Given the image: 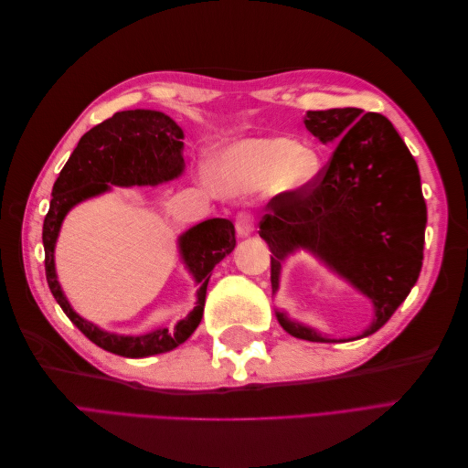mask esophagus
I'll return each instance as SVG.
<instances>
[{
  "instance_id": "34e87169",
  "label": "esophagus",
  "mask_w": 468,
  "mask_h": 468,
  "mask_svg": "<svg viewBox=\"0 0 468 468\" xmlns=\"http://www.w3.org/2000/svg\"><path fill=\"white\" fill-rule=\"evenodd\" d=\"M256 230V224H253V218L248 215V212H239L236 217V232L239 238H248Z\"/></svg>"
}]
</instances>
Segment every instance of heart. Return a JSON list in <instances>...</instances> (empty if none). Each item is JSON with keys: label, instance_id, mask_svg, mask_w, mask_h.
I'll return each mask as SVG.
<instances>
[{"label": "heart", "instance_id": "obj_1", "mask_svg": "<svg viewBox=\"0 0 468 468\" xmlns=\"http://www.w3.org/2000/svg\"><path fill=\"white\" fill-rule=\"evenodd\" d=\"M320 160L313 148L299 146L287 136L246 138L222 154L215 167V186L226 193L271 186L294 193L318 176Z\"/></svg>", "mask_w": 468, "mask_h": 468}]
</instances>
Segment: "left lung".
I'll list each match as a JSON object with an SVG mask.
<instances>
[{"label": "left lung", "instance_id": "8db88e82", "mask_svg": "<svg viewBox=\"0 0 468 468\" xmlns=\"http://www.w3.org/2000/svg\"><path fill=\"white\" fill-rule=\"evenodd\" d=\"M304 126L335 144L314 181L267 203L260 236L271 250V289L289 256L306 251L373 304L361 334L332 337L275 308L282 330L306 342H353L388 322L421 271L428 208L418 164L392 122L356 107L306 111Z\"/></svg>", "mask_w": 468, "mask_h": 468}]
</instances>
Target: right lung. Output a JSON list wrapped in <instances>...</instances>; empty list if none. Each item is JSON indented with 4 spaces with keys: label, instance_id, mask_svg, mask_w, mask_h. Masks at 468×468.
<instances>
[{
    "label": "right lung",
    "instance_id": "right-lung-1",
    "mask_svg": "<svg viewBox=\"0 0 468 468\" xmlns=\"http://www.w3.org/2000/svg\"><path fill=\"white\" fill-rule=\"evenodd\" d=\"M183 138L186 134L181 126L162 111L134 109L115 112L80 138L52 187L50 208L42 224L50 292L83 335L115 356L150 357L187 342L201 324L212 269L236 248L234 224L226 218H208L191 226L177 238L179 260L197 285L195 306L186 318L177 320L174 328L160 325L140 335L107 332L76 313L56 275V242L66 215L76 205L109 193L112 187H155L181 177L186 172Z\"/></svg>",
    "mask_w": 468,
    "mask_h": 468
}]
</instances>
